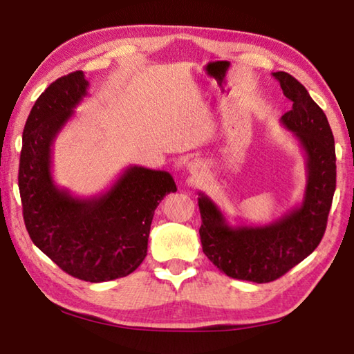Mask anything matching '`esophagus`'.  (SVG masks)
Here are the masks:
<instances>
[{
  "label": "esophagus",
  "instance_id": "obj_1",
  "mask_svg": "<svg viewBox=\"0 0 354 354\" xmlns=\"http://www.w3.org/2000/svg\"><path fill=\"white\" fill-rule=\"evenodd\" d=\"M203 169H205V164H203L200 159H192L187 164V170L190 175H194V176H198L203 171Z\"/></svg>",
  "mask_w": 354,
  "mask_h": 354
}]
</instances>
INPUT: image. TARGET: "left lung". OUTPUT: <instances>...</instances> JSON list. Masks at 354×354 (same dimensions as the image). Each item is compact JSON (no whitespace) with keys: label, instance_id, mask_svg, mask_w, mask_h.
I'll use <instances>...</instances> for the list:
<instances>
[{"label":"left lung","instance_id":"left-lung-1","mask_svg":"<svg viewBox=\"0 0 354 354\" xmlns=\"http://www.w3.org/2000/svg\"><path fill=\"white\" fill-rule=\"evenodd\" d=\"M292 109L281 124L298 140L306 160L303 200L267 225H231L206 194L198 192L203 251L220 272L236 279L270 283L319 247L335 190L334 136L309 92L286 71L272 73Z\"/></svg>","mask_w":354,"mask_h":354}]
</instances>
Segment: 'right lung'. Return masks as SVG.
I'll list each match as a JSON object with an SVG mask.
<instances>
[{
	"instance_id": "add662e5",
	"label": "right lung",
	"mask_w": 354,
	"mask_h": 354,
	"mask_svg": "<svg viewBox=\"0 0 354 354\" xmlns=\"http://www.w3.org/2000/svg\"><path fill=\"white\" fill-rule=\"evenodd\" d=\"M87 88L82 71H73L35 101L23 129L19 189L35 247L71 277L103 283L128 277L145 259L156 207L176 184L169 171L129 165L93 196H75L56 185L53 145Z\"/></svg>"
}]
</instances>
